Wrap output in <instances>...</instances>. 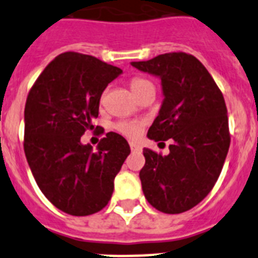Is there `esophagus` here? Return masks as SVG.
<instances>
[{
  "instance_id": "34e87169",
  "label": "esophagus",
  "mask_w": 258,
  "mask_h": 258,
  "mask_svg": "<svg viewBox=\"0 0 258 258\" xmlns=\"http://www.w3.org/2000/svg\"><path fill=\"white\" fill-rule=\"evenodd\" d=\"M130 148H131V151H134V152H140V151H142V148H140L139 146H138V144H136V143H130Z\"/></svg>"
}]
</instances>
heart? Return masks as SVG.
<instances>
[{"label":"heart","instance_id":"1","mask_svg":"<svg viewBox=\"0 0 258 258\" xmlns=\"http://www.w3.org/2000/svg\"><path fill=\"white\" fill-rule=\"evenodd\" d=\"M130 88L133 90V93L135 94L138 98L142 96L143 93H146L149 89H155L152 81H149L146 77H134L130 81ZM103 99V96L101 97V101ZM144 124L146 123L143 120H135V119H122V120H118V122L114 124V130L116 133H119L120 135L128 138V139H136L139 138L143 133V128H144Z\"/></svg>","mask_w":258,"mask_h":258}]
</instances>
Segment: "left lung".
Returning a JSON list of instances; mask_svg holds the SVG:
<instances>
[{
  "mask_svg": "<svg viewBox=\"0 0 258 258\" xmlns=\"http://www.w3.org/2000/svg\"><path fill=\"white\" fill-rule=\"evenodd\" d=\"M131 64L161 79L164 102L148 138L172 139L168 156L143 149V192L161 213H183L206 198L222 172L231 143L224 97L190 53L169 52Z\"/></svg>",
  "mask_w": 258,
  "mask_h": 258,
  "instance_id": "1",
  "label": "left lung"
}]
</instances>
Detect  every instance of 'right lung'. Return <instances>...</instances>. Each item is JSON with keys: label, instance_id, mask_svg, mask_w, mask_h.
Returning a JSON list of instances; mask_svg holds the SVG:
<instances>
[{"label": "right lung", "instance_id": "1", "mask_svg": "<svg viewBox=\"0 0 258 258\" xmlns=\"http://www.w3.org/2000/svg\"><path fill=\"white\" fill-rule=\"evenodd\" d=\"M120 73L94 56L64 52L39 75L26 99V159L45 198L69 215L101 211L130 155L128 143L115 133L106 134L96 151L80 142L94 130L102 92Z\"/></svg>", "mask_w": 258, "mask_h": 258}]
</instances>
